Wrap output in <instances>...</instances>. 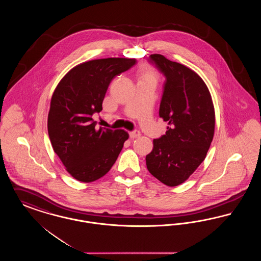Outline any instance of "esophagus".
<instances>
[{"mask_svg": "<svg viewBox=\"0 0 261 261\" xmlns=\"http://www.w3.org/2000/svg\"><path fill=\"white\" fill-rule=\"evenodd\" d=\"M129 135H130V138L135 139L137 137L141 136V132H140L139 130H134V131H132V132H130Z\"/></svg>", "mask_w": 261, "mask_h": 261, "instance_id": "esophagus-1", "label": "esophagus"}]
</instances>
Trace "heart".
I'll list each match as a JSON object with an SVG mask.
<instances>
[{"label": "heart", "mask_w": 261, "mask_h": 261, "mask_svg": "<svg viewBox=\"0 0 261 261\" xmlns=\"http://www.w3.org/2000/svg\"><path fill=\"white\" fill-rule=\"evenodd\" d=\"M141 79H152V80H154V75L149 68H145Z\"/></svg>", "instance_id": "obj_1"}]
</instances>
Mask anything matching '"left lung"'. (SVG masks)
Segmentation results:
<instances>
[{"instance_id": "obj_1", "label": "left lung", "mask_w": 261, "mask_h": 261, "mask_svg": "<svg viewBox=\"0 0 261 261\" xmlns=\"http://www.w3.org/2000/svg\"><path fill=\"white\" fill-rule=\"evenodd\" d=\"M148 61L165 77L160 116L169 126L153 140L146 164L162 183L178 186L206 156L214 135V108L208 89L195 71L159 54Z\"/></svg>"}]
</instances>
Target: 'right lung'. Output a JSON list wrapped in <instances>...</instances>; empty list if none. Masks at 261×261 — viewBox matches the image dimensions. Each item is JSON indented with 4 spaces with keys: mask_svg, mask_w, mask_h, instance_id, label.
<instances>
[{
    "mask_svg": "<svg viewBox=\"0 0 261 261\" xmlns=\"http://www.w3.org/2000/svg\"><path fill=\"white\" fill-rule=\"evenodd\" d=\"M135 59L110 58L73 67L56 88L50 99L48 133L55 152L67 172L81 182L108 173L129 134L96 127L92 116L101 112L112 79L136 64Z\"/></svg>",
    "mask_w": 261,
    "mask_h": 261,
    "instance_id": "right-lung-1",
    "label": "right lung"
}]
</instances>
